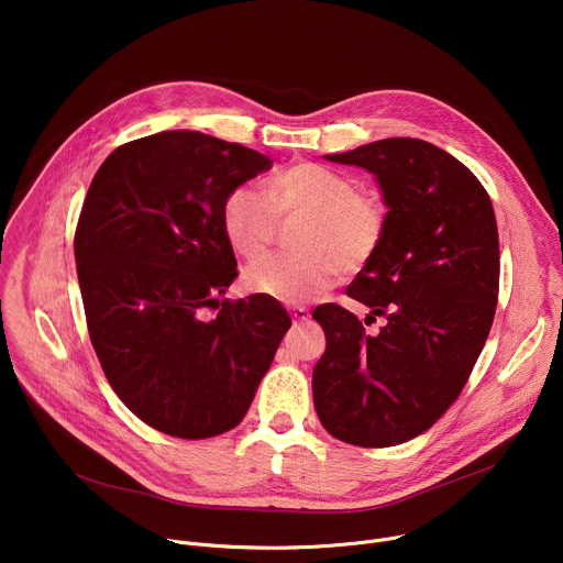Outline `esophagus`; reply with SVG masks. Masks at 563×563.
<instances>
[{
  "mask_svg": "<svg viewBox=\"0 0 563 563\" xmlns=\"http://www.w3.org/2000/svg\"><path fill=\"white\" fill-rule=\"evenodd\" d=\"M289 313H291V318H294V323H307V320L311 318V313H309L307 307H291Z\"/></svg>",
  "mask_w": 563,
  "mask_h": 563,
  "instance_id": "esophagus-1",
  "label": "esophagus"
}]
</instances>
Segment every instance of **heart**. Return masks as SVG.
<instances>
[{
	"label": "heart",
	"mask_w": 563,
	"mask_h": 563,
	"mask_svg": "<svg viewBox=\"0 0 563 563\" xmlns=\"http://www.w3.org/2000/svg\"><path fill=\"white\" fill-rule=\"evenodd\" d=\"M307 216L298 235L300 254L261 261L243 274L252 294L305 302L332 289L343 272H356L378 252L385 211L376 196L358 191L347 174L298 163L267 178L263 191L233 189L222 205V229L245 261L263 258L276 238L278 218Z\"/></svg>",
	"instance_id": "1"
}]
</instances>
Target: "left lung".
I'll return each mask as SVG.
<instances>
[{
  "label": "left lung",
  "instance_id": "left-lung-1",
  "mask_svg": "<svg viewBox=\"0 0 563 563\" xmlns=\"http://www.w3.org/2000/svg\"><path fill=\"white\" fill-rule=\"evenodd\" d=\"M330 163L369 172L385 233L347 294L385 316L380 332L339 307L313 309L328 339L313 367V408L352 445L389 448L430 430L461 394L493 328L499 233L484 185L448 151L385 137Z\"/></svg>",
  "mask_w": 563,
  "mask_h": 563
}]
</instances>
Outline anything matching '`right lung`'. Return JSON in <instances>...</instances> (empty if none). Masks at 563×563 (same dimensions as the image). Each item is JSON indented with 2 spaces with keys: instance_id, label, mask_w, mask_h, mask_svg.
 I'll return each instance as SVG.
<instances>
[{
  "instance_id": "1",
  "label": "right lung",
  "mask_w": 563,
  "mask_h": 563,
  "mask_svg": "<svg viewBox=\"0 0 563 563\" xmlns=\"http://www.w3.org/2000/svg\"><path fill=\"white\" fill-rule=\"evenodd\" d=\"M269 169L254 148L178 129L118 146L89 187L75 231L89 336L122 404L157 432L235 428L291 325L269 296L218 300L235 278L224 198Z\"/></svg>"
}]
</instances>
